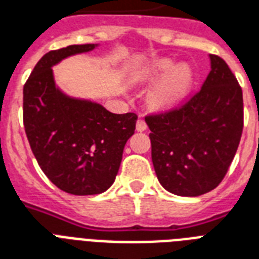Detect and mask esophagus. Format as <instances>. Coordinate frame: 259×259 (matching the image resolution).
Masks as SVG:
<instances>
[{"label": "esophagus", "mask_w": 259, "mask_h": 259, "mask_svg": "<svg viewBox=\"0 0 259 259\" xmlns=\"http://www.w3.org/2000/svg\"><path fill=\"white\" fill-rule=\"evenodd\" d=\"M147 127L148 126L144 119H138L137 123H136V129H137V132H144V130H147Z\"/></svg>", "instance_id": "1"}]
</instances>
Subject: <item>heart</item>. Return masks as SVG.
<instances>
[{
  "mask_svg": "<svg viewBox=\"0 0 259 259\" xmlns=\"http://www.w3.org/2000/svg\"><path fill=\"white\" fill-rule=\"evenodd\" d=\"M138 80L148 84L159 81L149 91L148 103L155 110L165 111L178 106L190 94L194 85V70L190 65H178L171 58H160L144 69Z\"/></svg>",
  "mask_w": 259,
  "mask_h": 259,
  "instance_id": "1",
  "label": "heart"
}]
</instances>
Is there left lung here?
<instances>
[{"mask_svg":"<svg viewBox=\"0 0 259 259\" xmlns=\"http://www.w3.org/2000/svg\"><path fill=\"white\" fill-rule=\"evenodd\" d=\"M209 58L210 72L194 96L145 118L157 179L182 197H198L220 185L243 130L242 88L224 59Z\"/></svg>","mask_w":259,"mask_h":259,"instance_id":"obj_1","label":"left lung"}]
</instances>
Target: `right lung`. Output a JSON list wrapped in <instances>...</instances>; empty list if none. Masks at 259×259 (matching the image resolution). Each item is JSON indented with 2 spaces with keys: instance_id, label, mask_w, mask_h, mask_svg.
I'll return each instance as SVG.
<instances>
[{
  "instance_id": "right-lung-1",
  "label": "right lung",
  "mask_w": 259,
  "mask_h": 259,
  "mask_svg": "<svg viewBox=\"0 0 259 259\" xmlns=\"http://www.w3.org/2000/svg\"><path fill=\"white\" fill-rule=\"evenodd\" d=\"M96 47L72 45L49 51L23 90L25 134L37 164L55 186L74 195L100 194L111 186L137 122L134 112L112 114L55 85L54 65Z\"/></svg>"
}]
</instances>
